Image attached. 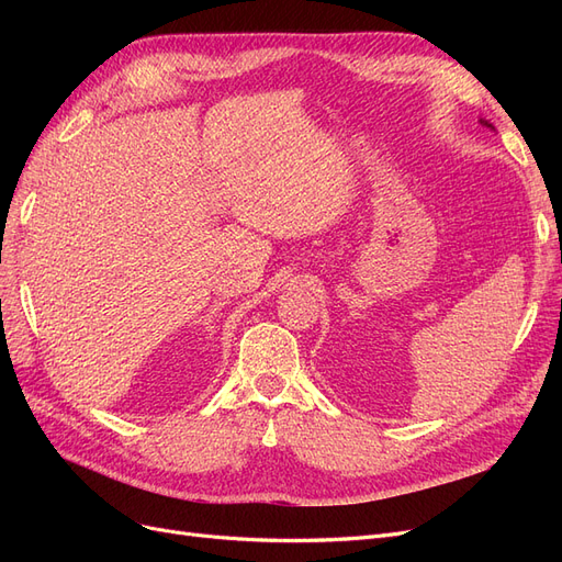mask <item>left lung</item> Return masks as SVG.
<instances>
[{
  "mask_svg": "<svg viewBox=\"0 0 562 562\" xmlns=\"http://www.w3.org/2000/svg\"><path fill=\"white\" fill-rule=\"evenodd\" d=\"M481 124H485V126H490V128H492V124H487V122H483V119H481Z\"/></svg>",
  "mask_w": 562,
  "mask_h": 562,
  "instance_id": "left-lung-1",
  "label": "left lung"
}]
</instances>
